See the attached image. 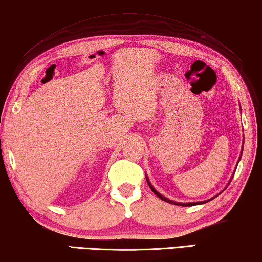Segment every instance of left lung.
I'll return each instance as SVG.
<instances>
[{
  "mask_svg": "<svg viewBox=\"0 0 262 262\" xmlns=\"http://www.w3.org/2000/svg\"><path fill=\"white\" fill-rule=\"evenodd\" d=\"M241 154H243V152H241ZM239 160H240V158H239ZM147 180V184H148V186H150V188H151V191L155 193V194L157 195V196H159L160 199L162 200H164V201H167V203H170V204H174V205H179V206H194V205H198V204H205V203H207V201H210V200H212V199H210V200H206V201H200V203H176V201H173V200H170V199H167V198H165V196H163L162 194H160L159 192H157L156 190H155V187L152 186L151 185V183L148 182V179H146Z\"/></svg>",
  "mask_w": 262,
  "mask_h": 262,
  "instance_id": "8db88e82",
  "label": "left lung"
}]
</instances>
